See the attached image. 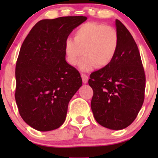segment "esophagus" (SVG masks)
Listing matches in <instances>:
<instances>
[{
	"label": "esophagus",
	"mask_w": 158,
	"mask_h": 158,
	"mask_svg": "<svg viewBox=\"0 0 158 158\" xmlns=\"http://www.w3.org/2000/svg\"><path fill=\"white\" fill-rule=\"evenodd\" d=\"M81 76H82V82L83 83H87L89 80V76H87L86 74H84V73H82L81 74Z\"/></svg>",
	"instance_id": "1"
}]
</instances>
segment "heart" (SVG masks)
Returning a JSON list of instances; mask_svg holds the SVG:
<instances>
[{"label":"heart","instance_id":"b5f03b06","mask_svg":"<svg viewBox=\"0 0 158 158\" xmlns=\"http://www.w3.org/2000/svg\"><path fill=\"white\" fill-rule=\"evenodd\" d=\"M118 47V36L111 27L96 22L83 23L76 29L74 39L68 37L64 42L66 58L70 65L79 63L82 71H89L96 66L98 69L109 66L114 60Z\"/></svg>","mask_w":158,"mask_h":158}]
</instances>
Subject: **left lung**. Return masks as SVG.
Wrapping results in <instances>:
<instances>
[{
  "label": "left lung",
  "instance_id": "obj_1",
  "mask_svg": "<svg viewBox=\"0 0 158 158\" xmlns=\"http://www.w3.org/2000/svg\"><path fill=\"white\" fill-rule=\"evenodd\" d=\"M118 47L109 66L91 73V109L102 126L122 130L135 121L144 98L145 74L138 46L125 25L115 20Z\"/></svg>",
  "mask_w": 158,
  "mask_h": 158
}]
</instances>
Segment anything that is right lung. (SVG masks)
I'll return each instance as SVG.
<instances>
[{
	"label": "right lung",
	"mask_w": 158,
	"mask_h": 158,
	"mask_svg": "<svg viewBox=\"0 0 158 158\" xmlns=\"http://www.w3.org/2000/svg\"><path fill=\"white\" fill-rule=\"evenodd\" d=\"M86 17L40 20L20 47L16 64L15 99L23 120L36 130L60 128L68 105L82 86L79 71L66 61L64 42Z\"/></svg>",
	"instance_id": "add662e5"
}]
</instances>
